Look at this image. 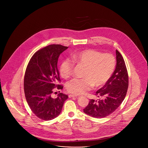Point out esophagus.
Segmentation results:
<instances>
[{
    "instance_id": "34e87169",
    "label": "esophagus",
    "mask_w": 148,
    "mask_h": 148,
    "mask_svg": "<svg viewBox=\"0 0 148 148\" xmlns=\"http://www.w3.org/2000/svg\"><path fill=\"white\" fill-rule=\"evenodd\" d=\"M69 98H73V97H77V95H72V94H70L69 95Z\"/></svg>"
}]
</instances>
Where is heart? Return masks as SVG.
<instances>
[{"mask_svg": "<svg viewBox=\"0 0 148 148\" xmlns=\"http://www.w3.org/2000/svg\"><path fill=\"white\" fill-rule=\"evenodd\" d=\"M75 62L86 66L83 74L84 78H74L67 82V91L74 95H81L90 90L94 86H103L111 76L115 66L114 56L110 53H101L94 49H87L74 54ZM74 62L70 59L63 60L60 66V73L64 78H69L73 74Z\"/></svg>", "mask_w": 148, "mask_h": 148, "instance_id": "b5f03b06", "label": "heart"}]
</instances>
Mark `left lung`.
<instances>
[{"label":"left lung","mask_w":148,"mask_h":148,"mask_svg":"<svg viewBox=\"0 0 148 148\" xmlns=\"http://www.w3.org/2000/svg\"><path fill=\"white\" fill-rule=\"evenodd\" d=\"M116 64L111 77L96 92L101 99H90L84 112L96 118L106 117L114 112L123 101L128 88V75L124 60L116 50Z\"/></svg>","instance_id":"8db88e82"}]
</instances>
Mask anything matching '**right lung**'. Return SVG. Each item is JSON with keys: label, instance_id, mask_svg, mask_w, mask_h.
Wrapping results in <instances>:
<instances>
[{"label": "right lung", "instance_id": "obj_1", "mask_svg": "<svg viewBox=\"0 0 148 148\" xmlns=\"http://www.w3.org/2000/svg\"><path fill=\"white\" fill-rule=\"evenodd\" d=\"M68 47L51 45L36 52L26 70L24 90L26 101L33 112L40 119L50 121L58 116L68 95L60 93L56 98L51 94L54 88L62 90L57 85L60 81L57 68L58 58Z\"/></svg>", "mask_w": 148, "mask_h": 148}]
</instances>
